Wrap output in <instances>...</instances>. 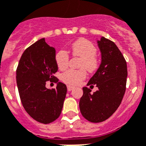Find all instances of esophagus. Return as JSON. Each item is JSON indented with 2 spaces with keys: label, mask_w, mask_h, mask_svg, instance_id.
Segmentation results:
<instances>
[{
  "label": "esophagus",
  "mask_w": 146,
  "mask_h": 146,
  "mask_svg": "<svg viewBox=\"0 0 146 146\" xmlns=\"http://www.w3.org/2000/svg\"><path fill=\"white\" fill-rule=\"evenodd\" d=\"M74 88V86H72V85H68V86H67V89H68V91H72V90H73Z\"/></svg>",
  "instance_id": "1"
}]
</instances>
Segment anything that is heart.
Wrapping results in <instances>:
<instances>
[{"label": "heart", "mask_w": 146, "mask_h": 146, "mask_svg": "<svg viewBox=\"0 0 146 146\" xmlns=\"http://www.w3.org/2000/svg\"><path fill=\"white\" fill-rule=\"evenodd\" d=\"M73 55L81 58L80 68H85L89 72H93L98 68V61L96 56L97 48L91 42L82 38L76 41L71 47ZM68 56L67 51L60 50L55 55L56 66L60 70H64L68 67ZM86 75V70L81 68L80 70H68L63 73L62 80L68 84H77L84 80Z\"/></svg>", "instance_id": "heart-1"}]
</instances>
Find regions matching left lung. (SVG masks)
<instances>
[{"label":"left lung","instance_id":"1","mask_svg":"<svg viewBox=\"0 0 146 146\" xmlns=\"http://www.w3.org/2000/svg\"><path fill=\"white\" fill-rule=\"evenodd\" d=\"M102 54L99 68L90 78L89 85H96L98 90L83 88L79 107L82 115L91 122H102L118 109L126 90L127 63L115 43L102 36L97 41Z\"/></svg>","mask_w":146,"mask_h":146}]
</instances>
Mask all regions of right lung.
<instances>
[{
    "instance_id": "1",
    "label": "right lung",
    "mask_w": 146,
    "mask_h": 146,
    "mask_svg": "<svg viewBox=\"0 0 146 146\" xmlns=\"http://www.w3.org/2000/svg\"><path fill=\"white\" fill-rule=\"evenodd\" d=\"M55 55L54 47L41 38L25 50L16 70L23 107L33 119L43 124L50 123L60 116L67 92L66 84L54 76L58 69ZM48 80L56 83V89L46 88Z\"/></svg>"
}]
</instances>
